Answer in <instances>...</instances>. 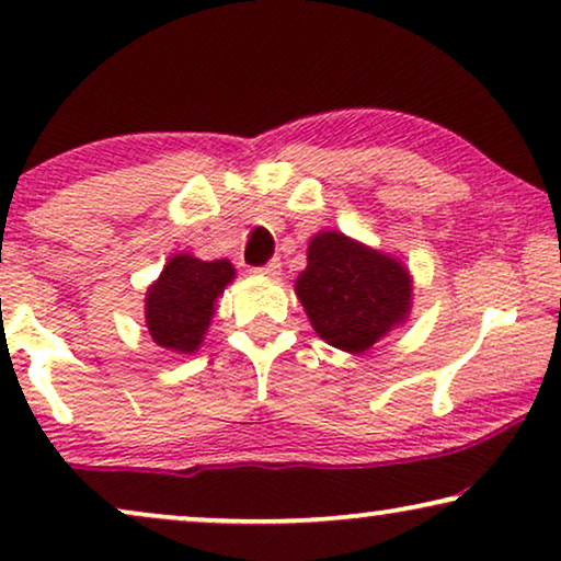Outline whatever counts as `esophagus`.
<instances>
[{"label": "esophagus", "instance_id": "34e87169", "mask_svg": "<svg viewBox=\"0 0 561 561\" xmlns=\"http://www.w3.org/2000/svg\"><path fill=\"white\" fill-rule=\"evenodd\" d=\"M255 273H257V275H267V278H275V275H280V263H278V257L267 260L265 265L255 267Z\"/></svg>", "mask_w": 561, "mask_h": 561}]
</instances>
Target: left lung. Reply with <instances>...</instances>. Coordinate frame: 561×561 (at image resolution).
Here are the masks:
<instances>
[{
	"label": "left lung",
	"instance_id": "1",
	"mask_svg": "<svg viewBox=\"0 0 561 561\" xmlns=\"http://www.w3.org/2000/svg\"><path fill=\"white\" fill-rule=\"evenodd\" d=\"M296 294L321 340L357 355L405 319L411 278L393 257L321 232L309 244Z\"/></svg>",
	"mask_w": 561,
	"mask_h": 561
}]
</instances>
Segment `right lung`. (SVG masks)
I'll return each instance as SVG.
<instances>
[{"label": "right lung", "instance_id": "1", "mask_svg": "<svg viewBox=\"0 0 561 561\" xmlns=\"http://www.w3.org/2000/svg\"><path fill=\"white\" fill-rule=\"evenodd\" d=\"M232 278L234 267L227 260L204 263L191 255H175L145 301L152 340L179 355L194 352L214 317V301Z\"/></svg>", "mask_w": 561, "mask_h": 561}]
</instances>
